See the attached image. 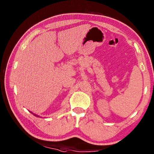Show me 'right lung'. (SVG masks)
Wrapping results in <instances>:
<instances>
[{
	"mask_svg": "<svg viewBox=\"0 0 154 154\" xmlns=\"http://www.w3.org/2000/svg\"><path fill=\"white\" fill-rule=\"evenodd\" d=\"M30 112H31V113H32V114H34V116H38V117H40V116H38V115H36V114H34V113H32V112H31V111H30Z\"/></svg>",
	"mask_w": 154,
	"mask_h": 154,
	"instance_id": "1",
	"label": "right lung"
}]
</instances>
